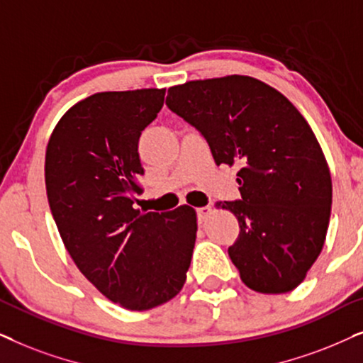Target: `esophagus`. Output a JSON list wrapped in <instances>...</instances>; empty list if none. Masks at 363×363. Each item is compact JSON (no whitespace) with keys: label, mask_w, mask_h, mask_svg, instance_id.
Wrapping results in <instances>:
<instances>
[{"label":"esophagus","mask_w":363,"mask_h":363,"mask_svg":"<svg viewBox=\"0 0 363 363\" xmlns=\"http://www.w3.org/2000/svg\"><path fill=\"white\" fill-rule=\"evenodd\" d=\"M211 212H212V209L209 206L199 207V209H197V219H199V224H202V222H204L207 217L211 216Z\"/></svg>","instance_id":"obj_1"}]
</instances>
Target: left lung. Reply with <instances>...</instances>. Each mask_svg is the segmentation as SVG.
Segmentation results:
<instances>
[{
	"mask_svg": "<svg viewBox=\"0 0 363 363\" xmlns=\"http://www.w3.org/2000/svg\"><path fill=\"white\" fill-rule=\"evenodd\" d=\"M166 104L206 138L217 166L240 167V199L217 207L239 220L229 257L242 282L260 294L294 291L322 252L332 209L330 171L311 125L250 76L172 86Z\"/></svg>",
	"mask_w": 363,
	"mask_h": 363,
	"instance_id": "left-lung-1",
	"label": "left lung"
}]
</instances>
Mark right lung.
I'll list each match as a JSON object with an SVG mask.
<instances>
[{
  "mask_svg": "<svg viewBox=\"0 0 363 363\" xmlns=\"http://www.w3.org/2000/svg\"><path fill=\"white\" fill-rule=\"evenodd\" d=\"M164 94L151 88L89 96L66 111L46 147L48 202L65 247L81 274L128 311L176 297L196 244L192 207L134 209L144 174L138 143Z\"/></svg>",
  "mask_w": 363,
  "mask_h": 363,
  "instance_id": "right-lung-1",
  "label": "right lung"
}]
</instances>
